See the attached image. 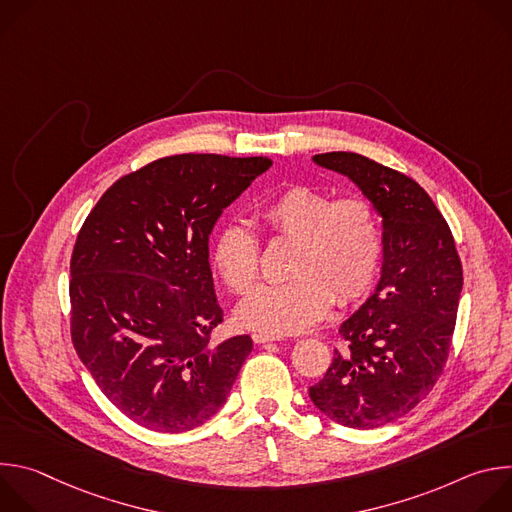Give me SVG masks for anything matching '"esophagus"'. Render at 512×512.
Instances as JSON below:
<instances>
[{"label": "esophagus", "instance_id": "obj_1", "mask_svg": "<svg viewBox=\"0 0 512 512\" xmlns=\"http://www.w3.org/2000/svg\"><path fill=\"white\" fill-rule=\"evenodd\" d=\"M253 340L257 342V344H265V342H279V340H283L281 336H273V334H265V332H255L253 334Z\"/></svg>", "mask_w": 512, "mask_h": 512}]
</instances>
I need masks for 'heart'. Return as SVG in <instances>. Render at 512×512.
Here are the masks:
<instances>
[{
    "label": "heart",
    "mask_w": 512,
    "mask_h": 512,
    "mask_svg": "<svg viewBox=\"0 0 512 512\" xmlns=\"http://www.w3.org/2000/svg\"><path fill=\"white\" fill-rule=\"evenodd\" d=\"M265 227L296 241L289 279L265 283L241 302L243 326L269 334H298L324 318L332 300L352 304L371 289L383 259L377 208L364 198H342L291 186L261 210ZM214 267L235 294H247L259 277L261 245L255 231L231 223L214 241Z\"/></svg>",
    "instance_id": "heart-1"
}]
</instances>
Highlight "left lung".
Listing matches in <instances>:
<instances>
[{
    "label": "left lung",
    "instance_id": "1",
    "mask_svg": "<svg viewBox=\"0 0 512 512\" xmlns=\"http://www.w3.org/2000/svg\"><path fill=\"white\" fill-rule=\"evenodd\" d=\"M346 176L381 214L383 263L373 294L340 334L312 403L332 421L373 429L409 413L440 379L462 294L452 231L429 194L409 176L352 152L312 158Z\"/></svg>",
    "mask_w": 512,
    "mask_h": 512
}]
</instances>
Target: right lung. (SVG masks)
<instances>
[{"instance_id":"1","label":"right lung","mask_w":512,"mask_h":512,"mask_svg":"<svg viewBox=\"0 0 512 512\" xmlns=\"http://www.w3.org/2000/svg\"><path fill=\"white\" fill-rule=\"evenodd\" d=\"M267 158L182 154L117 180L70 259V334L105 397L131 421L180 433L227 403L251 336L212 344L223 322L208 237Z\"/></svg>"}]
</instances>
